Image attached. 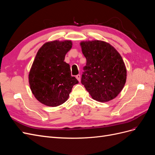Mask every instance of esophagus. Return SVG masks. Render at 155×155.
<instances>
[{
    "label": "esophagus",
    "mask_w": 155,
    "mask_h": 155,
    "mask_svg": "<svg viewBox=\"0 0 155 155\" xmlns=\"http://www.w3.org/2000/svg\"><path fill=\"white\" fill-rule=\"evenodd\" d=\"M76 78H77V79H78L79 81H80V80H81V76H80V75H79V74L77 75Z\"/></svg>",
    "instance_id": "1"
}]
</instances>
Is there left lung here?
<instances>
[{"label": "left lung", "mask_w": 155, "mask_h": 155, "mask_svg": "<svg viewBox=\"0 0 155 155\" xmlns=\"http://www.w3.org/2000/svg\"><path fill=\"white\" fill-rule=\"evenodd\" d=\"M87 63L81 82L92 97L100 102L113 100L122 90L127 70L120 54L101 41L81 43Z\"/></svg>", "instance_id": "obj_1"}]
</instances>
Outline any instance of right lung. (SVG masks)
I'll use <instances>...</instances> for the list:
<instances>
[{
	"mask_svg": "<svg viewBox=\"0 0 155 155\" xmlns=\"http://www.w3.org/2000/svg\"><path fill=\"white\" fill-rule=\"evenodd\" d=\"M72 45L70 41H54L44 44L37 51L29 73V83L33 94L45 105L63 104L73 86L79 83L71 76L70 65L64 61Z\"/></svg>",
	"mask_w": 155,
	"mask_h": 155,
	"instance_id": "1",
	"label": "right lung"
}]
</instances>
